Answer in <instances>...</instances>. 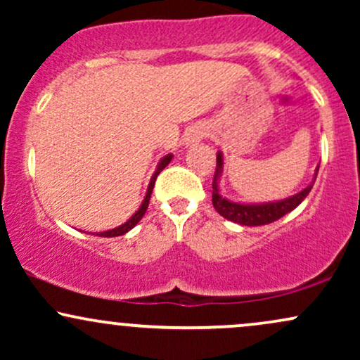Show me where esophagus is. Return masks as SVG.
Wrapping results in <instances>:
<instances>
[{
  "label": "esophagus",
  "instance_id": "obj_1",
  "mask_svg": "<svg viewBox=\"0 0 360 360\" xmlns=\"http://www.w3.org/2000/svg\"><path fill=\"white\" fill-rule=\"evenodd\" d=\"M205 137V130H201V128H196V130H193L191 134H188V142H198L200 139Z\"/></svg>",
  "mask_w": 360,
  "mask_h": 360
}]
</instances>
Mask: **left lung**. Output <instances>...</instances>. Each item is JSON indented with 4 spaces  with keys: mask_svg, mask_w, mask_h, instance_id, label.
<instances>
[{
    "mask_svg": "<svg viewBox=\"0 0 360 360\" xmlns=\"http://www.w3.org/2000/svg\"><path fill=\"white\" fill-rule=\"evenodd\" d=\"M221 169H223V157H221V152H218L217 171H214V176H213V194H212L214 210H217L223 218H226V220L235 221L238 223V225H245V226L267 225V223L279 220L281 217H284L286 213L292 212V210H295L296 206H298L301 201L308 196V193L311 191L318 174V167H316L313 183L307 186L303 191L292 194L291 198H286V200L272 201V203H260V205H242V203H233V201L225 200V198L220 194V191H218V177L221 176Z\"/></svg>",
    "mask_w": 360,
    "mask_h": 360,
    "instance_id": "left-lung-1",
    "label": "left lung"
}]
</instances>
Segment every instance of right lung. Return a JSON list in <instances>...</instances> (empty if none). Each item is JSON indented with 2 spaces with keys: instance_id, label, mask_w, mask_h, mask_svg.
<instances>
[{
  "instance_id": "1",
  "label": "right lung",
  "mask_w": 360,
  "mask_h": 360,
  "mask_svg": "<svg viewBox=\"0 0 360 360\" xmlns=\"http://www.w3.org/2000/svg\"><path fill=\"white\" fill-rule=\"evenodd\" d=\"M171 159H172V155H171V154H167V155H164V157H162V160H160L159 166H157V169H155L154 176H152L150 184H148V188H147V194H146V198H143V203H142V206H140V208L137 210V212H135L134 217H131L130 220H128V221L123 223V225L117 226V229H113V230H106V232H101V233H96L98 237H120V235H123V233L130 232V230L134 229V226L137 225V223H139L140 220H142V217H143V214H146V212H147V206H148V201H150V194H152V189H154V184H155L157 176L160 174V171H162V169L166 167L169 162H171Z\"/></svg>"
}]
</instances>
